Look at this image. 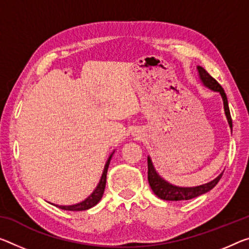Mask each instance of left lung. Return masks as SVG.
<instances>
[{"mask_svg": "<svg viewBox=\"0 0 249 249\" xmlns=\"http://www.w3.org/2000/svg\"><path fill=\"white\" fill-rule=\"evenodd\" d=\"M197 71H198L199 78L203 84L206 86V88L214 90V92H218L220 94V96H222L225 115L227 117L228 124H230V127L231 129L232 122H231V116L230 112V106H228L226 93L224 92V89L222 86L219 85V83L217 82L214 77H212L211 75L202 68V66H197ZM147 167H148L147 178H148L149 186H151L154 194H155L157 197H160V199H164V200H187V199L194 198V197H197L202 194H205V193L210 192L211 189H213L216 186V184L218 183L220 177L223 175L222 173V174L217 176L215 179H213L212 181H210V183L199 185V186L179 187V186H175V185L169 184L168 181L161 178V177L159 175V173L156 172L155 167H154L152 160L149 156L147 157Z\"/></svg>", "mask_w": 249, "mask_h": 249, "instance_id": "8db88e82", "label": "left lung"}]
</instances>
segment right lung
Returning a JSON list of instances; mask_svg holds the SVG:
<instances>
[{
    "label": "right lung",
    "instance_id": "obj_1",
    "mask_svg": "<svg viewBox=\"0 0 249 249\" xmlns=\"http://www.w3.org/2000/svg\"><path fill=\"white\" fill-rule=\"evenodd\" d=\"M113 154H114V152L110 154L107 161H106V164L104 166L103 174H102V177L100 179V183H98L96 188L94 189V192L88 197V198L84 199L81 203L74 204V205H69V206H62V205H54V206L61 208V210L72 211V212L86 211V210H89V208H92L93 206H95V205L102 199V197H103L105 185H106V175H107V169H108V166H109V161H110V160H112Z\"/></svg>",
    "mask_w": 249,
    "mask_h": 249
}]
</instances>
